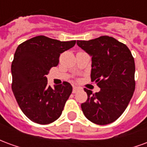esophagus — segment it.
I'll list each match as a JSON object with an SVG mask.
<instances>
[{
    "instance_id": "obj_1",
    "label": "esophagus",
    "mask_w": 147,
    "mask_h": 147,
    "mask_svg": "<svg viewBox=\"0 0 147 147\" xmlns=\"http://www.w3.org/2000/svg\"><path fill=\"white\" fill-rule=\"evenodd\" d=\"M78 90H79V88L77 86H73V90H72V93L73 94H76Z\"/></svg>"
}]
</instances>
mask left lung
<instances>
[{
  "instance_id": "8db88e82",
  "label": "left lung",
  "mask_w": 147,
  "mask_h": 147,
  "mask_svg": "<svg viewBox=\"0 0 147 147\" xmlns=\"http://www.w3.org/2000/svg\"><path fill=\"white\" fill-rule=\"evenodd\" d=\"M77 45L92 57L91 82L100 91L84 88L87 100L81 104L85 117L99 125L117 120L129 104L136 88L135 61L125 44L113 37L101 36Z\"/></svg>"
}]
</instances>
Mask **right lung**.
Segmentation results:
<instances>
[{
  "mask_svg": "<svg viewBox=\"0 0 147 147\" xmlns=\"http://www.w3.org/2000/svg\"><path fill=\"white\" fill-rule=\"evenodd\" d=\"M76 41L61 42L44 35L21 43L11 63V90L18 105L27 117L39 124H49L61 117L72 91L67 82L49 86L46 75L59 64L60 55Z\"/></svg>",
  "mask_w": 147,
  "mask_h": 147,
  "instance_id": "1",
  "label": "right lung"
}]
</instances>
